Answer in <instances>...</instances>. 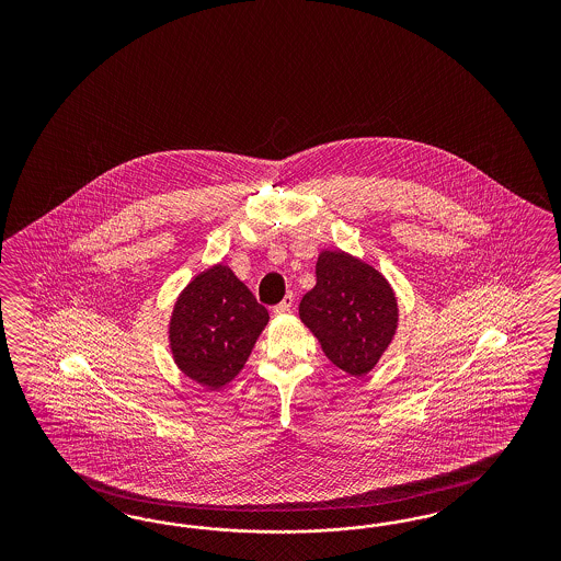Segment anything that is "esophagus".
<instances>
[{"label": "esophagus", "instance_id": "obj_1", "mask_svg": "<svg viewBox=\"0 0 561 561\" xmlns=\"http://www.w3.org/2000/svg\"><path fill=\"white\" fill-rule=\"evenodd\" d=\"M291 306H294V294H286V298L279 302V305L275 306L273 310L277 312V314H286L291 310Z\"/></svg>", "mask_w": 561, "mask_h": 561}]
</instances>
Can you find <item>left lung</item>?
Masks as SVG:
<instances>
[{"mask_svg": "<svg viewBox=\"0 0 561 561\" xmlns=\"http://www.w3.org/2000/svg\"><path fill=\"white\" fill-rule=\"evenodd\" d=\"M300 319L337 368L366 376L394 335L397 300L389 282L370 265L323 251L317 286L300 302Z\"/></svg>", "mask_w": 561, "mask_h": 561, "instance_id": "8db88e82", "label": "left lung"}]
</instances>
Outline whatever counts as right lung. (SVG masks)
I'll list each match as a JSON object with an SVG mask.
<instances>
[{
	"instance_id": "add662e5",
	"label": "right lung",
	"mask_w": 561,
	"mask_h": 561,
	"mask_svg": "<svg viewBox=\"0 0 561 561\" xmlns=\"http://www.w3.org/2000/svg\"><path fill=\"white\" fill-rule=\"evenodd\" d=\"M270 321L234 273L216 265L199 273L170 319V345L183 373L207 389H220L251 356L256 337Z\"/></svg>"
}]
</instances>
